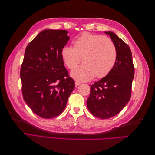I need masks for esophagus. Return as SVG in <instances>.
Masks as SVG:
<instances>
[{"instance_id": "1", "label": "esophagus", "mask_w": 155, "mask_h": 155, "mask_svg": "<svg viewBox=\"0 0 155 155\" xmlns=\"http://www.w3.org/2000/svg\"><path fill=\"white\" fill-rule=\"evenodd\" d=\"M80 84H81V83L79 82V81H76V82H75V85H76V87L79 86V85H80Z\"/></svg>"}]
</instances>
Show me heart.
I'll return each instance as SVG.
<instances>
[{"label":"heart","mask_w":155,"mask_h":155,"mask_svg":"<svg viewBox=\"0 0 155 155\" xmlns=\"http://www.w3.org/2000/svg\"><path fill=\"white\" fill-rule=\"evenodd\" d=\"M74 48L65 46L61 56L66 67L72 70L81 61L80 66L71 72V76L81 81L94 78L105 77L113 69L117 61L116 46L109 37L90 32H84L75 38Z\"/></svg>","instance_id":"obj_1"}]
</instances>
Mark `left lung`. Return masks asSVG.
I'll list each match as a JSON object with an SVG mask.
<instances>
[{
    "label": "left lung",
    "instance_id": "8db88e82",
    "mask_svg": "<svg viewBox=\"0 0 155 155\" xmlns=\"http://www.w3.org/2000/svg\"><path fill=\"white\" fill-rule=\"evenodd\" d=\"M109 34L114 43L118 56L111 72L91 86L87 101L91 114L101 119L112 118L123 109L131 96L134 76L133 57L129 46L112 31Z\"/></svg>",
    "mask_w": 155,
    "mask_h": 155
}]
</instances>
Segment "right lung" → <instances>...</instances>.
<instances>
[{"mask_svg": "<svg viewBox=\"0 0 155 155\" xmlns=\"http://www.w3.org/2000/svg\"><path fill=\"white\" fill-rule=\"evenodd\" d=\"M65 30H45L25 50L20 76L24 100L35 114L52 118L64 110L75 87L61 50L70 37Z\"/></svg>", "mask_w": 155, "mask_h": 155, "instance_id": "1", "label": "right lung"}]
</instances>
